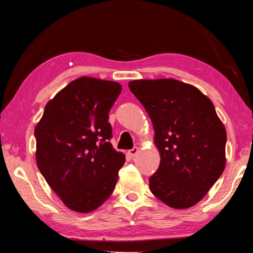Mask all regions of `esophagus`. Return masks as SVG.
<instances>
[{"label":"esophagus","mask_w":253,"mask_h":253,"mask_svg":"<svg viewBox=\"0 0 253 253\" xmlns=\"http://www.w3.org/2000/svg\"><path fill=\"white\" fill-rule=\"evenodd\" d=\"M138 152H139V149L138 148H133L131 150L128 151V156L131 157V158H134Z\"/></svg>","instance_id":"1"}]
</instances>
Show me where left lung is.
<instances>
[{"label":"left lung","mask_w":253,"mask_h":253,"mask_svg":"<svg viewBox=\"0 0 253 253\" xmlns=\"http://www.w3.org/2000/svg\"><path fill=\"white\" fill-rule=\"evenodd\" d=\"M129 89L143 104L160 153L150 190L165 205H197L223 174L226 129L211 100L195 86L176 79H137Z\"/></svg>","instance_id":"1"}]
</instances>
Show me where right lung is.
Returning <instances> with one entry per match:
<instances>
[{
  "mask_svg": "<svg viewBox=\"0 0 253 253\" xmlns=\"http://www.w3.org/2000/svg\"><path fill=\"white\" fill-rule=\"evenodd\" d=\"M120 92L117 82L79 77L48 101L35 127L37 167L67 208L76 212L102 206L125 164V154L109 142V111Z\"/></svg>",
  "mask_w": 253,
  "mask_h": 253,
  "instance_id": "right-lung-1",
  "label": "right lung"
}]
</instances>
